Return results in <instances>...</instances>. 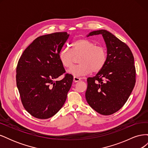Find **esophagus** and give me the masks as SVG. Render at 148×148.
<instances>
[{
  "mask_svg": "<svg viewBox=\"0 0 148 148\" xmlns=\"http://www.w3.org/2000/svg\"><path fill=\"white\" fill-rule=\"evenodd\" d=\"M79 81H80V78H79L78 77H73V82H78Z\"/></svg>",
  "mask_w": 148,
  "mask_h": 148,
  "instance_id": "1",
  "label": "esophagus"
}]
</instances>
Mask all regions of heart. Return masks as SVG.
<instances>
[{
  "label": "heart",
  "mask_w": 148,
  "mask_h": 148,
  "mask_svg": "<svg viewBox=\"0 0 148 148\" xmlns=\"http://www.w3.org/2000/svg\"><path fill=\"white\" fill-rule=\"evenodd\" d=\"M74 55L80 56L79 63L67 70L74 77H79L92 72L97 73L104 66L107 61L106 49L88 39H82L73 44ZM59 59L64 66L69 68L73 64V56L68 49H63L59 53Z\"/></svg>",
  "instance_id": "obj_1"
}]
</instances>
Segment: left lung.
<instances>
[{
	"label": "left lung",
	"mask_w": 148,
	"mask_h": 148,
	"mask_svg": "<svg viewBox=\"0 0 148 148\" xmlns=\"http://www.w3.org/2000/svg\"><path fill=\"white\" fill-rule=\"evenodd\" d=\"M101 34L107 47V61L95 77L87 79L85 96L97 112L109 115L120 110L130 96L136 82L134 57L130 49L105 29L93 31L87 36Z\"/></svg>",
	"instance_id": "1"
}]
</instances>
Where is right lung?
Returning a JSON list of instances; mask_svg holds the SVG:
<instances>
[{"mask_svg": "<svg viewBox=\"0 0 148 148\" xmlns=\"http://www.w3.org/2000/svg\"><path fill=\"white\" fill-rule=\"evenodd\" d=\"M66 32L41 36L22 53L16 66V86L26 110L33 117L47 119L64 106L73 82L66 74L59 53L68 39Z\"/></svg>", "mask_w": 148, "mask_h": 148, "instance_id": "right-lung-1", "label": "right lung"}]
</instances>
